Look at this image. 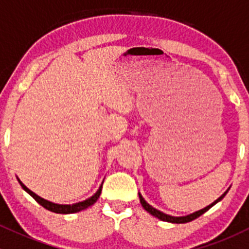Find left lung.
<instances>
[{"label":"left lung","instance_id":"1","mask_svg":"<svg viewBox=\"0 0 249 249\" xmlns=\"http://www.w3.org/2000/svg\"><path fill=\"white\" fill-rule=\"evenodd\" d=\"M227 193H228V190H227V192L224 193V194L222 195V196H220V197H218V199L215 200L214 202H213V203H211L210 206H207V207H205V208H203V210H200V211H197V212L193 213V214L185 215V217H172V215L165 214V213L160 212L159 210H157V208L152 207V206H150L149 203H147V202H145V200L143 199V197H142V195L139 194V196H140V201H141V203H142L143 208H144V210L147 211V212H149L150 214H152V215H154V217L159 218L160 220H164V222L177 223V224H182V223H188V222H192V220L196 219L197 217H200V215H202L203 213L206 212V211H208V210H210L211 207H212V206H214L215 203H217V202H219L220 200H222L223 197H224L225 195H227Z\"/></svg>","mask_w":249,"mask_h":249}]
</instances>
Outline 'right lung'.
Segmentation results:
<instances>
[{"mask_svg":"<svg viewBox=\"0 0 249 249\" xmlns=\"http://www.w3.org/2000/svg\"><path fill=\"white\" fill-rule=\"evenodd\" d=\"M19 180L20 185L22 187V189L26 190L27 193H29L30 195H31L32 197H34L35 200H36L37 202L39 203L41 206H43L44 208H47V210L52 211V212H55V213H61V214H69V213H76V212H79V211L82 210H85V208H88L89 206L94 205L95 202L97 201V199L100 197V194H101V189H102V185L100 187V189L97 190L96 193H95L94 195H92L91 197H89L88 200H85V201H82V202H78V203H74V205H57V203H54V202H50L48 201V200H44L42 199L41 196H38V195L35 194L34 192H31V190L29 189V188L25 187L24 184H22L21 182Z\"/></svg>","mask_w":249,"mask_h":249,"instance_id":"1","label":"right lung"}]
</instances>
